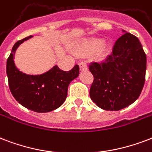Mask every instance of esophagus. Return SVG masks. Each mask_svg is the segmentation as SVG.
I'll list each match as a JSON object with an SVG mask.
<instances>
[{
    "mask_svg": "<svg viewBox=\"0 0 152 152\" xmlns=\"http://www.w3.org/2000/svg\"><path fill=\"white\" fill-rule=\"evenodd\" d=\"M79 66H80V71H86V70H88L87 65L84 62H81V63L79 64Z\"/></svg>",
    "mask_w": 152,
    "mask_h": 152,
    "instance_id": "34e87169",
    "label": "esophagus"
}]
</instances>
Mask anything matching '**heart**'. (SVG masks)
<instances>
[{
	"label": "heart",
	"mask_w": 152,
	"mask_h": 152,
	"mask_svg": "<svg viewBox=\"0 0 152 152\" xmlns=\"http://www.w3.org/2000/svg\"><path fill=\"white\" fill-rule=\"evenodd\" d=\"M111 49L112 45L109 41H103L99 38H90L76 46V53L82 56L96 54L97 59L102 60L109 54Z\"/></svg>",
	"instance_id": "1"
}]
</instances>
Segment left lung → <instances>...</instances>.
Segmentation results:
<instances>
[{
    "label": "left lung",
    "instance_id": "8db88e82",
    "mask_svg": "<svg viewBox=\"0 0 152 152\" xmlns=\"http://www.w3.org/2000/svg\"><path fill=\"white\" fill-rule=\"evenodd\" d=\"M123 32L104 62L89 64L94 77L90 97L106 111H119L133 104L145 82L147 57L140 41L134 35Z\"/></svg>",
    "mask_w": 152,
    "mask_h": 152
}]
</instances>
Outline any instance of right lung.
<instances>
[{"label":"right lung","mask_w":152,"mask_h":152,"mask_svg":"<svg viewBox=\"0 0 152 152\" xmlns=\"http://www.w3.org/2000/svg\"><path fill=\"white\" fill-rule=\"evenodd\" d=\"M32 36L17 41L7 60L6 72L12 95L22 106L36 112H48L64 104L69 84L79 76L76 64L70 71H62L55 65L41 75H27L16 67L15 52L20 44Z\"/></svg>","instance_id":"1"}]
</instances>
